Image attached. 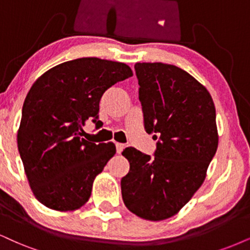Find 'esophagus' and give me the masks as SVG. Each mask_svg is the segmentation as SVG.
Masks as SVG:
<instances>
[{
	"instance_id": "esophagus-1",
	"label": "esophagus",
	"mask_w": 250,
	"mask_h": 250,
	"mask_svg": "<svg viewBox=\"0 0 250 250\" xmlns=\"http://www.w3.org/2000/svg\"><path fill=\"white\" fill-rule=\"evenodd\" d=\"M116 148H117V153H122L123 149L125 148V145L124 144H120V143H117L116 144Z\"/></svg>"
}]
</instances>
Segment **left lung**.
<instances>
[{
	"instance_id": "1",
	"label": "left lung",
	"mask_w": 250,
	"mask_h": 250,
	"mask_svg": "<svg viewBox=\"0 0 250 250\" xmlns=\"http://www.w3.org/2000/svg\"><path fill=\"white\" fill-rule=\"evenodd\" d=\"M145 130L158 138L154 158L127 147L130 171L122 178L126 208L160 221L192 198L218 148L215 107L210 92L186 70L162 62L135 63Z\"/></svg>"
}]
</instances>
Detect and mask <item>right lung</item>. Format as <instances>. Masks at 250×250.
<instances>
[{"mask_svg":"<svg viewBox=\"0 0 250 250\" xmlns=\"http://www.w3.org/2000/svg\"><path fill=\"white\" fill-rule=\"evenodd\" d=\"M132 75L126 63L81 58L48 69L32 84L17 145L31 190L46 208L74 211L90 198L92 183L116 146L85 140L83 126L89 118L100 123L104 92Z\"/></svg>","mask_w":250,"mask_h":250,"instance_id":"right-lung-1","label":"right lung"}]
</instances>
